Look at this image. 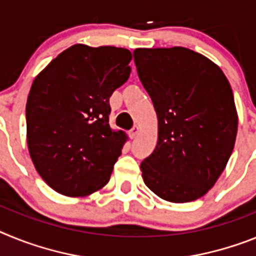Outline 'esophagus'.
<instances>
[{
    "label": "esophagus",
    "instance_id": "esophagus-1",
    "mask_svg": "<svg viewBox=\"0 0 256 256\" xmlns=\"http://www.w3.org/2000/svg\"><path fill=\"white\" fill-rule=\"evenodd\" d=\"M138 134H139V126L135 125L134 128H131V130H130V134H128V135H130L131 139H135V138L138 136Z\"/></svg>",
    "mask_w": 256,
    "mask_h": 256
}]
</instances>
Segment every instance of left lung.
Returning <instances> with one entry per match:
<instances>
[{
    "instance_id": "1",
    "label": "left lung",
    "mask_w": 256,
    "mask_h": 256,
    "mask_svg": "<svg viewBox=\"0 0 256 256\" xmlns=\"http://www.w3.org/2000/svg\"><path fill=\"white\" fill-rule=\"evenodd\" d=\"M138 76L158 120L154 150L140 164L162 200L190 202L211 190L234 146L238 116L223 70L186 48H135Z\"/></svg>"
}]
</instances>
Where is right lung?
I'll return each instance as SVG.
<instances>
[{
	"label": "right lung",
	"instance_id": "add662e5",
	"mask_svg": "<svg viewBox=\"0 0 256 256\" xmlns=\"http://www.w3.org/2000/svg\"><path fill=\"white\" fill-rule=\"evenodd\" d=\"M131 52L70 46L37 74L26 106L33 165L54 190L84 197L108 182L128 136L110 126V98L128 81Z\"/></svg>",
	"mask_w": 256,
	"mask_h": 256
}]
</instances>
